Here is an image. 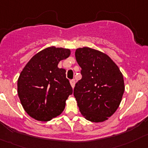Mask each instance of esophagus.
Masks as SVG:
<instances>
[{"label": "esophagus", "mask_w": 148, "mask_h": 148, "mask_svg": "<svg viewBox=\"0 0 148 148\" xmlns=\"http://www.w3.org/2000/svg\"><path fill=\"white\" fill-rule=\"evenodd\" d=\"M70 85H71V86H72V88H74V86H75V81H74V80H71V81H70Z\"/></svg>", "instance_id": "esophagus-1"}]
</instances>
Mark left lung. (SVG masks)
<instances>
[{"label": "left lung", "mask_w": 148, "mask_h": 148, "mask_svg": "<svg viewBox=\"0 0 148 148\" xmlns=\"http://www.w3.org/2000/svg\"><path fill=\"white\" fill-rule=\"evenodd\" d=\"M82 78L74 88L79 111L86 120L102 123L118 108L125 84L118 66L107 54L91 47L77 48Z\"/></svg>", "instance_id": "left-lung-1"}]
</instances>
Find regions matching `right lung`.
Segmentation results:
<instances>
[{"instance_id": "add662e5", "label": "right lung", "mask_w": 148, "mask_h": 148, "mask_svg": "<svg viewBox=\"0 0 148 148\" xmlns=\"http://www.w3.org/2000/svg\"><path fill=\"white\" fill-rule=\"evenodd\" d=\"M70 53L67 48L46 47L35 54L20 73L17 94L24 110L34 120L50 121L64 109L73 89L66 70L58 64Z\"/></svg>"}]
</instances>
